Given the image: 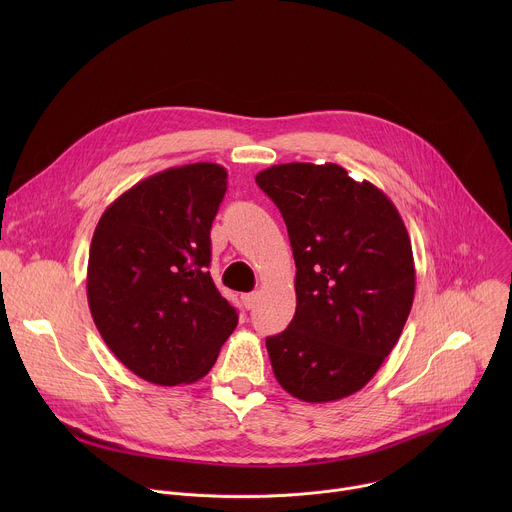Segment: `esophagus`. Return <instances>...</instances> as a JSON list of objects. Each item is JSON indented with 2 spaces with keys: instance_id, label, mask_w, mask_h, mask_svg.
<instances>
[{
  "instance_id": "34e87169",
  "label": "esophagus",
  "mask_w": 512,
  "mask_h": 512,
  "mask_svg": "<svg viewBox=\"0 0 512 512\" xmlns=\"http://www.w3.org/2000/svg\"><path fill=\"white\" fill-rule=\"evenodd\" d=\"M241 300H243V306H245L247 310H251V308L257 304L259 294H257V291H251V294H243V296H241Z\"/></svg>"
}]
</instances>
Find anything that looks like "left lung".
<instances>
[{
    "instance_id": "left-lung-1",
    "label": "left lung",
    "mask_w": 512,
    "mask_h": 512,
    "mask_svg": "<svg viewBox=\"0 0 512 512\" xmlns=\"http://www.w3.org/2000/svg\"><path fill=\"white\" fill-rule=\"evenodd\" d=\"M255 182L283 216L298 269L294 320L265 340L273 375L300 401L344 399L381 369L413 306L403 218L338 164H279Z\"/></svg>"
}]
</instances>
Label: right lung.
<instances>
[{
    "instance_id": "obj_1",
    "label": "right lung",
    "mask_w": 512,
    "mask_h": 512,
    "mask_svg": "<svg viewBox=\"0 0 512 512\" xmlns=\"http://www.w3.org/2000/svg\"><path fill=\"white\" fill-rule=\"evenodd\" d=\"M227 170L168 168L123 192L99 218L89 269L91 316L109 350L162 387L202 379L237 328L210 277V227Z\"/></svg>"
}]
</instances>
